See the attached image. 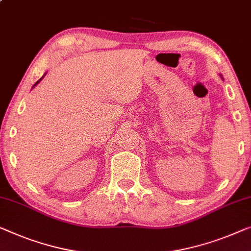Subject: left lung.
Instances as JSON below:
<instances>
[{
	"instance_id": "1",
	"label": "left lung",
	"mask_w": 251,
	"mask_h": 251,
	"mask_svg": "<svg viewBox=\"0 0 251 251\" xmlns=\"http://www.w3.org/2000/svg\"><path fill=\"white\" fill-rule=\"evenodd\" d=\"M220 77H222V75H220Z\"/></svg>"
}]
</instances>
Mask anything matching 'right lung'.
Here are the masks:
<instances>
[{"instance_id": "right-lung-1", "label": "right lung", "mask_w": 251, "mask_h": 251, "mask_svg": "<svg viewBox=\"0 0 251 251\" xmlns=\"http://www.w3.org/2000/svg\"><path fill=\"white\" fill-rule=\"evenodd\" d=\"M45 75H46V74H45ZM45 75H43V77H42V78H41V79H39V80H38V81H37V82H36V83H35V85H34V86H32V88H34V87H35V86H36V85H38V83H39V82H41V80H42V79H43V78H44V77H45Z\"/></svg>"}]
</instances>
